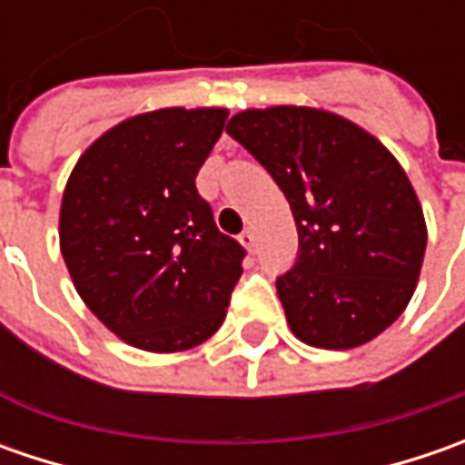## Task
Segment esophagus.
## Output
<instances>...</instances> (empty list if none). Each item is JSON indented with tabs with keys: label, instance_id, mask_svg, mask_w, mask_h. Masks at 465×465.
Returning <instances> with one entry per match:
<instances>
[{
	"label": "esophagus",
	"instance_id": "obj_1",
	"mask_svg": "<svg viewBox=\"0 0 465 465\" xmlns=\"http://www.w3.org/2000/svg\"><path fill=\"white\" fill-rule=\"evenodd\" d=\"M241 242L248 248V251H253V248H256V232H253V230H245V232H241Z\"/></svg>",
	"mask_w": 465,
	"mask_h": 465
}]
</instances>
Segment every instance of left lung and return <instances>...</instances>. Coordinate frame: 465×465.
Instances as JSON below:
<instances>
[{
	"instance_id": "left-lung-1",
	"label": "left lung",
	"mask_w": 465,
	"mask_h": 465,
	"mask_svg": "<svg viewBox=\"0 0 465 465\" xmlns=\"http://www.w3.org/2000/svg\"><path fill=\"white\" fill-rule=\"evenodd\" d=\"M277 181L297 224V259L277 277L300 341L351 349L375 339L409 305L427 248L420 199L383 144L347 118L277 105L230 118Z\"/></svg>"
}]
</instances>
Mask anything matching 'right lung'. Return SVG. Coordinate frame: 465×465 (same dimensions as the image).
Segmentation results:
<instances>
[{
  "instance_id": "add662e5",
  "label": "right lung",
  "mask_w": 465,
  "mask_h": 465,
  "mask_svg": "<svg viewBox=\"0 0 465 465\" xmlns=\"http://www.w3.org/2000/svg\"><path fill=\"white\" fill-rule=\"evenodd\" d=\"M224 108H163L100 136L64 188L59 241L100 321L147 351H183L223 326L245 248L196 191Z\"/></svg>"
}]
</instances>
